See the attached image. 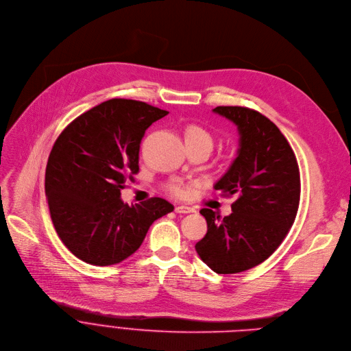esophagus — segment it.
I'll return each mask as SVG.
<instances>
[{
  "label": "esophagus",
  "instance_id": "1",
  "mask_svg": "<svg viewBox=\"0 0 351 351\" xmlns=\"http://www.w3.org/2000/svg\"><path fill=\"white\" fill-rule=\"evenodd\" d=\"M175 211L179 213V214H190V213H195V208L187 207V206H178L175 208Z\"/></svg>",
  "mask_w": 351,
  "mask_h": 351
}]
</instances>
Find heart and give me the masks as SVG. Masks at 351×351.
I'll return each mask as SVG.
<instances>
[{"label": "heart", "instance_id": "1", "mask_svg": "<svg viewBox=\"0 0 351 351\" xmlns=\"http://www.w3.org/2000/svg\"><path fill=\"white\" fill-rule=\"evenodd\" d=\"M184 143L187 147H195V145H204L207 148H213V137L211 134L203 129L199 124H187L184 127ZM168 192L175 197H184L187 193V186L180 180H173L167 184Z\"/></svg>", "mask_w": 351, "mask_h": 351}]
</instances>
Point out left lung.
Masks as SVG:
<instances>
[{
    "label": "left lung",
    "mask_w": 351,
    "mask_h": 351,
    "mask_svg": "<svg viewBox=\"0 0 351 351\" xmlns=\"http://www.w3.org/2000/svg\"><path fill=\"white\" fill-rule=\"evenodd\" d=\"M214 112L234 121L241 136L238 156L214 186L235 202L227 217L200 210L207 234L196 250L215 273L235 274L269 259L291 230L301 196L300 168L278 127L258 110L217 106Z\"/></svg>",
    "instance_id": "1"
}]
</instances>
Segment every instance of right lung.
<instances>
[{"label": "right lung", "mask_w": 351, "mask_h": 351, "mask_svg": "<svg viewBox=\"0 0 351 351\" xmlns=\"http://www.w3.org/2000/svg\"><path fill=\"white\" fill-rule=\"evenodd\" d=\"M167 114L145 102L110 99L74 119L56 140L45 179L50 217L61 242L82 262H123L152 222L173 211L161 197L132 207L120 199L138 173L145 130Z\"/></svg>", "instance_id": "add662e5"}]
</instances>
